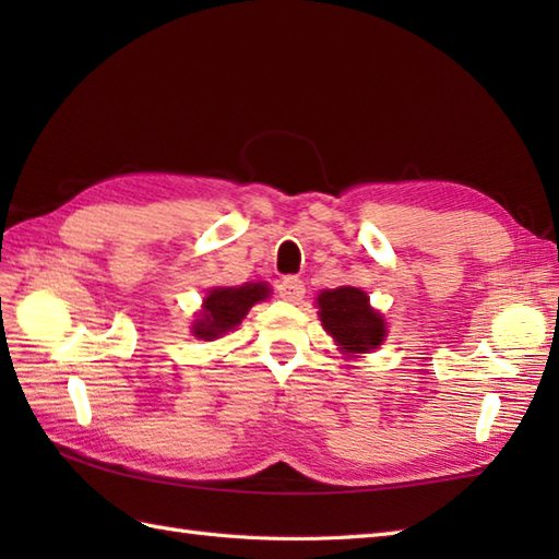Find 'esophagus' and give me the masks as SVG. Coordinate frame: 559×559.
<instances>
[{"label": "esophagus", "mask_w": 559, "mask_h": 559, "mask_svg": "<svg viewBox=\"0 0 559 559\" xmlns=\"http://www.w3.org/2000/svg\"><path fill=\"white\" fill-rule=\"evenodd\" d=\"M278 298L286 302H300L305 298V283L300 278H286L278 286Z\"/></svg>", "instance_id": "esophagus-1"}]
</instances>
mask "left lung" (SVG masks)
I'll list each match as a JSON object with an SVG mask.
<instances>
[{
    "label": "left lung",
    "instance_id": "8db88e82",
    "mask_svg": "<svg viewBox=\"0 0 559 559\" xmlns=\"http://www.w3.org/2000/svg\"><path fill=\"white\" fill-rule=\"evenodd\" d=\"M319 317L338 346L348 353H370L386 336L384 319L360 288L343 286L319 295Z\"/></svg>",
    "mask_w": 559,
    "mask_h": 559
}]
</instances>
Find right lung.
<instances>
[{"label":"right lung","mask_w":559,"mask_h":559,"mask_svg":"<svg viewBox=\"0 0 559 559\" xmlns=\"http://www.w3.org/2000/svg\"><path fill=\"white\" fill-rule=\"evenodd\" d=\"M266 295L269 288L264 283H247V286L240 288H213L204 300V312L199 314L192 326L194 336L204 341L223 336L225 331L240 324L249 307L264 300Z\"/></svg>","instance_id":"add662e5"}]
</instances>
